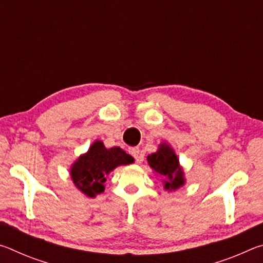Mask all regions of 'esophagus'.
I'll use <instances>...</instances> for the list:
<instances>
[{"mask_svg":"<svg viewBox=\"0 0 263 263\" xmlns=\"http://www.w3.org/2000/svg\"><path fill=\"white\" fill-rule=\"evenodd\" d=\"M128 153H130L133 158L136 159L137 162H140L141 159H140V149L138 147H131L128 148Z\"/></svg>","mask_w":263,"mask_h":263,"instance_id":"1","label":"esophagus"}]
</instances>
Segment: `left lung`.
Masks as SVG:
<instances>
[{"label": "left lung", "instance_id": "left-lung-1", "mask_svg": "<svg viewBox=\"0 0 263 263\" xmlns=\"http://www.w3.org/2000/svg\"><path fill=\"white\" fill-rule=\"evenodd\" d=\"M147 161L155 173L164 177L163 186L166 190H176L185 183L183 169L180 166L177 155L166 142L159 145L157 152L148 155Z\"/></svg>", "mask_w": 263, "mask_h": 263}]
</instances>
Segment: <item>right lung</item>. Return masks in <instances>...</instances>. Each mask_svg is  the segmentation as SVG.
<instances>
[{
    "label": "right lung",
    "instance_id": "right-lung-1",
    "mask_svg": "<svg viewBox=\"0 0 263 263\" xmlns=\"http://www.w3.org/2000/svg\"><path fill=\"white\" fill-rule=\"evenodd\" d=\"M135 162L130 154L122 148H106L103 142L96 140L88 152L80 155L70 167V177L75 186L88 197H95L104 191L106 175L115 168Z\"/></svg>",
    "mask_w": 263,
    "mask_h": 263
}]
</instances>
